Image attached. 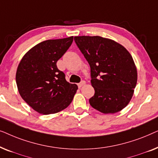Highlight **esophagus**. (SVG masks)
Returning a JSON list of instances; mask_svg holds the SVG:
<instances>
[{
	"label": "esophagus",
	"mask_w": 158,
	"mask_h": 158,
	"mask_svg": "<svg viewBox=\"0 0 158 158\" xmlns=\"http://www.w3.org/2000/svg\"><path fill=\"white\" fill-rule=\"evenodd\" d=\"M85 82L84 81H82L81 83L77 84V86H78V88H81L82 86H83L84 85H85Z\"/></svg>",
	"instance_id": "1"
}]
</instances>
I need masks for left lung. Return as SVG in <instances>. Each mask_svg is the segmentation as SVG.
I'll return each instance as SVG.
<instances>
[{
    "label": "left lung",
    "mask_w": 158,
    "mask_h": 158,
    "mask_svg": "<svg viewBox=\"0 0 158 158\" xmlns=\"http://www.w3.org/2000/svg\"><path fill=\"white\" fill-rule=\"evenodd\" d=\"M90 68L94 96L90 106L103 114H114L127 106L137 81L133 58L122 45L99 36H75Z\"/></svg>",
    "instance_id": "left-lung-1"
}]
</instances>
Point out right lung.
Wrapping results in <instances>:
<instances>
[{
	"label": "right lung",
	"instance_id": "add662e5",
	"mask_svg": "<svg viewBox=\"0 0 158 158\" xmlns=\"http://www.w3.org/2000/svg\"><path fill=\"white\" fill-rule=\"evenodd\" d=\"M73 41V36L44 41L28 51L19 64L16 81L19 94L38 113H57L72 102L77 85L67 82L57 62Z\"/></svg>",
	"mask_w": 158,
	"mask_h": 158
}]
</instances>
